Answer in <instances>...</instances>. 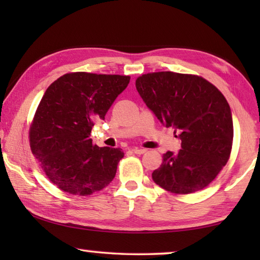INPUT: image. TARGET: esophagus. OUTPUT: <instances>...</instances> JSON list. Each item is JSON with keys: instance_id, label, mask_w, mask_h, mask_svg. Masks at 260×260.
Here are the masks:
<instances>
[{"instance_id": "1", "label": "esophagus", "mask_w": 260, "mask_h": 260, "mask_svg": "<svg viewBox=\"0 0 260 260\" xmlns=\"http://www.w3.org/2000/svg\"><path fill=\"white\" fill-rule=\"evenodd\" d=\"M132 151H133L134 153H136V155H142V153L147 152V149H140V148H133L132 149Z\"/></svg>"}]
</instances>
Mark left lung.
Here are the masks:
<instances>
[{
  "mask_svg": "<svg viewBox=\"0 0 260 260\" xmlns=\"http://www.w3.org/2000/svg\"><path fill=\"white\" fill-rule=\"evenodd\" d=\"M135 86L161 124L172 126L181 140L177 155H162L153 181L177 195L208 187L231 157L234 128L225 96L204 78L171 71L142 74Z\"/></svg>",
  "mask_w": 260,
  "mask_h": 260,
  "instance_id": "obj_1",
  "label": "left lung"
}]
</instances>
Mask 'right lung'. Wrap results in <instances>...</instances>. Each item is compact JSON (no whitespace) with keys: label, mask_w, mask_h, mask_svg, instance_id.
Returning <instances> with one entry per match:
<instances>
[{"label":"right lung","mask_w":260,"mask_h":260,"mask_svg":"<svg viewBox=\"0 0 260 260\" xmlns=\"http://www.w3.org/2000/svg\"><path fill=\"white\" fill-rule=\"evenodd\" d=\"M129 76L71 72L47 88L29 126L33 155L51 183L72 195L88 196L112 181L120 148H100L89 139Z\"/></svg>","instance_id":"add662e5"}]
</instances>
